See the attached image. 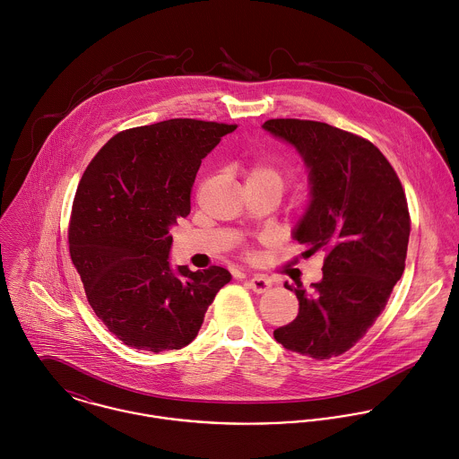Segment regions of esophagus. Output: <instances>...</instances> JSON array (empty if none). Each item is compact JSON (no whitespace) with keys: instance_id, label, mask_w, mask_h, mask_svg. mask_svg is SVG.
<instances>
[{"instance_id":"1","label":"esophagus","mask_w":459,"mask_h":459,"mask_svg":"<svg viewBox=\"0 0 459 459\" xmlns=\"http://www.w3.org/2000/svg\"><path fill=\"white\" fill-rule=\"evenodd\" d=\"M271 280H267V278H264V276H253V278H249V287L253 289V292H256V294H264V292H267L269 289H271Z\"/></svg>"}]
</instances>
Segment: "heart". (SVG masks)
<instances>
[{
  "instance_id": "heart-1",
  "label": "heart",
  "mask_w": 459,
  "mask_h": 459,
  "mask_svg": "<svg viewBox=\"0 0 459 459\" xmlns=\"http://www.w3.org/2000/svg\"><path fill=\"white\" fill-rule=\"evenodd\" d=\"M285 181V170L269 160H258L246 169V185H264L281 192Z\"/></svg>"
}]
</instances>
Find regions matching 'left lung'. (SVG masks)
I'll use <instances>...</instances> for the list:
<instances>
[{
	"label": "left lung",
	"instance_id": "left-lung-1",
	"mask_svg": "<svg viewBox=\"0 0 459 459\" xmlns=\"http://www.w3.org/2000/svg\"><path fill=\"white\" fill-rule=\"evenodd\" d=\"M262 128L301 156L309 197L292 237L307 256L325 255L322 280L309 290L285 283L299 313L274 338L289 351L329 359L367 333L404 273L406 195L388 160L361 137L301 119H271Z\"/></svg>",
	"mask_w": 459,
	"mask_h": 459
}]
</instances>
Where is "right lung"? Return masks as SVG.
I'll list each match as a JSON object with an SVG mask.
<instances>
[{
    "label": "right lung",
    "instance_id": "1",
    "mask_svg": "<svg viewBox=\"0 0 459 459\" xmlns=\"http://www.w3.org/2000/svg\"><path fill=\"white\" fill-rule=\"evenodd\" d=\"M235 125L169 119L112 137L85 169L73 203L69 253L89 305L128 347L188 345L217 292L222 267H172V226L190 213L201 160Z\"/></svg>",
    "mask_w": 459,
    "mask_h": 459
}]
</instances>
